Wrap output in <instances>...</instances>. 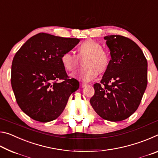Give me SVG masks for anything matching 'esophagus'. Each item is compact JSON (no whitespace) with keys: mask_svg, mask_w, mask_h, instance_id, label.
Here are the masks:
<instances>
[{"mask_svg":"<svg viewBox=\"0 0 158 158\" xmlns=\"http://www.w3.org/2000/svg\"><path fill=\"white\" fill-rule=\"evenodd\" d=\"M86 85V84H84V83H81V88H84V86H85Z\"/></svg>","mask_w":158,"mask_h":158,"instance_id":"34e87169","label":"esophagus"}]
</instances>
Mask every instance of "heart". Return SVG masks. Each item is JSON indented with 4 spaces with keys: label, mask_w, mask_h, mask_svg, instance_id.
Segmentation results:
<instances>
[{
    "label": "heart",
    "mask_w": 158,
    "mask_h": 158,
    "mask_svg": "<svg viewBox=\"0 0 158 158\" xmlns=\"http://www.w3.org/2000/svg\"><path fill=\"white\" fill-rule=\"evenodd\" d=\"M83 61L85 66L80 72V75L84 81L94 79L98 73L107 70L111 59L107 52L102 49V45L93 40H88L77 48V57L70 52L63 53L60 62L66 71L74 73Z\"/></svg>",
    "instance_id": "obj_1"
}]
</instances>
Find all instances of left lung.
Segmentation results:
<instances>
[{"label": "left lung", "instance_id": "8db88e82", "mask_svg": "<svg viewBox=\"0 0 158 158\" xmlns=\"http://www.w3.org/2000/svg\"><path fill=\"white\" fill-rule=\"evenodd\" d=\"M110 51V65L100 81L95 84L90 98L93 108L103 119L121 121L139 106L147 86L146 58L140 47L127 37L105 36Z\"/></svg>", "mask_w": 158, "mask_h": 158}]
</instances>
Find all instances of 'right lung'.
<instances>
[{
    "label": "right lung",
    "mask_w": 158,
    "mask_h": 158,
    "mask_svg": "<svg viewBox=\"0 0 158 158\" xmlns=\"http://www.w3.org/2000/svg\"><path fill=\"white\" fill-rule=\"evenodd\" d=\"M79 39L38 33L16 53L11 84L21 110L35 121H53L63 111L72 93L79 88L69 79L60 62L63 53L78 44Z\"/></svg>",
    "instance_id": "1"
}]
</instances>
